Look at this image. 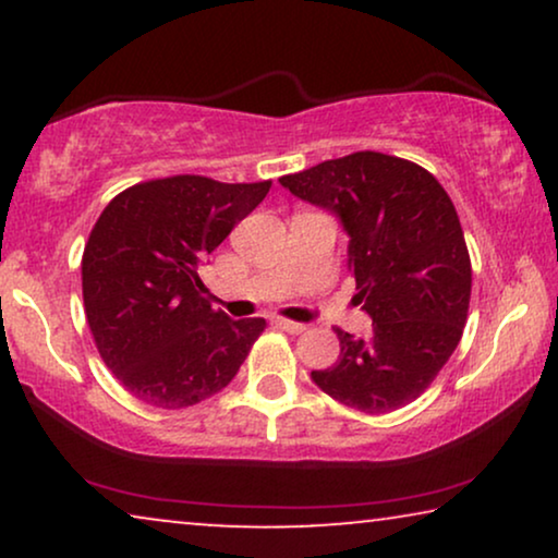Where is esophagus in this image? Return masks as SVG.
<instances>
[{"instance_id": "34e87169", "label": "esophagus", "mask_w": 558, "mask_h": 558, "mask_svg": "<svg viewBox=\"0 0 558 558\" xmlns=\"http://www.w3.org/2000/svg\"><path fill=\"white\" fill-rule=\"evenodd\" d=\"M274 325L281 327V330L289 332V335H302L304 330H307V325H302V323H292V319H284V317H277V319H274Z\"/></svg>"}]
</instances>
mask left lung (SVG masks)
Instances as JSON below:
<instances>
[{
    "label": "left lung",
    "mask_w": 558,
    "mask_h": 558,
    "mask_svg": "<svg viewBox=\"0 0 558 558\" xmlns=\"http://www.w3.org/2000/svg\"><path fill=\"white\" fill-rule=\"evenodd\" d=\"M279 182L340 220L355 300L373 319L365 340L338 330V363L312 371V380L363 414L407 407L468 323L472 269L452 201L424 167L380 151L327 159Z\"/></svg>",
    "instance_id": "obj_1"
}]
</instances>
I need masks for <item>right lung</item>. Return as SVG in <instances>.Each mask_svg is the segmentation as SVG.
Masks as SVG:
<instances>
[{
    "label": "right lung",
    "mask_w": 558,
    "mask_h": 558,
    "mask_svg": "<svg viewBox=\"0 0 558 558\" xmlns=\"http://www.w3.org/2000/svg\"><path fill=\"white\" fill-rule=\"evenodd\" d=\"M269 187L178 174L124 190L96 220L81 264L88 327L140 401L195 407L231 384L264 332L262 317L213 310L197 271Z\"/></svg>",
    "instance_id": "1"
}]
</instances>
